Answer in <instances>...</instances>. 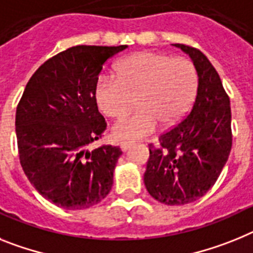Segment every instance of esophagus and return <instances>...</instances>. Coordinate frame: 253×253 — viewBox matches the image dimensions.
Listing matches in <instances>:
<instances>
[{"mask_svg": "<svg viewBox=\"0 0 253 253\" xmlns=\"http://www.w3.org/2000/svg\"><path fill=\"white\" fill-rule=\"evenodd\" d=\"M131 146H132L131 142H122V144H121V149H122V151H127Z\"/></svg>", "mask_w": 253, "mask_h": 253, "instance_id": "34e87169", "label": "esophagus"}]
</instances>
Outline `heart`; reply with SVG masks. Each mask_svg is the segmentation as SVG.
<instances>
[{
    "label": "heart",
    "instance_id": "heart-1",
    "mask_svg": "<svg viewBox=\"0 0 253 253\" xmlns=\"http://www.w3.org/2000/svg\"><path fill=\"white\" fill-rule=\"evenodd\" d=\"M116 79L99 75L94 84L96 107L109 118H122L136 104L139 109L112 128L116 140H137L163 127L178 125L196 98L199 78L191 61L142 50L121 61Z\"/></svg>",
    "mask_w": 253,
    "mask_h": 253
}]
</instances>
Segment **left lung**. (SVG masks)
I'll list each match as a JSON object with an SVG mask.
<instances>
[{
  "label": "left lung",
  "instance_id": "8db88e82",
  "mask_svg": "<svg viewBox=\"0 0 253 253\" xmlns=\"http://www.w3.org/2000/svg\"><path fill=\"white\" fill-rule=\"evenodd\" d=\"M197 71L196 99L187 117L149 145L145 187L166 205H186L214 186L232 149L229 96L208 57L196 48L174 44Z\"/></svg>",
  "mask_w": 253,
  "mask_h": 253
}]
</instances>
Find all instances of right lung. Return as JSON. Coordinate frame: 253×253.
Wrapping results in <instances>:
<instances>
[{
    "label": "right lung",
    "mask_w": 253,
    "mask_h": 253,
    "mask_svg": "<svg viewBox=\"0 0 253 253\" xmlns=\"http://www.w3.org/2000/svg\"><path fill=\"white\" fill-rule=\"evenodd\" d=\"M127 45H76L34 72L16 108V139L23 170L54 205L81 210L99 204L113 184L121 149L90 151L107 124L94 100L103 65Z\"/></svg>",
    "instance_id": "right-lung-1"
}]
</instances>
